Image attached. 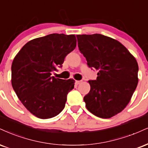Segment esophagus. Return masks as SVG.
<instances>
[{
	"label": "esophagus",
	"mask_w": 148,
	"mask_h": 148,
	"mask_svg": "<svg viewBox=\"0 0 148 148\" xmlns=\"http://www.w3.org/2000/svg\"><path fill=\"white\" fill-rule=\"evenodd\" d=\"M82 83V81H76V82H75V83L76 85H79L80 83Z\"/></svg>",
	"instance_id": "34e87169"
}]
</instances>
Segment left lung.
<instances>
[{
    "instance_id": "8db88e82",
    "label": "left lung",
    "mask_w": 148,
    "mask_h": 148,
    "mask_svg": "<svg viewBox=\"0 0 148 148\" xmlns=\"http://www.w3.org/2000/svg\"><path fill=\"white\" fill-rule=\"evenodd\" d=\"M79 50L90 67L98 71L97 80L89 81L90 91L83 98L90 112L109 119L124 110L138 84L136 58L120 42L94 34L76 36Z\"/></svg>"
}]
</instances>
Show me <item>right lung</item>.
<instances>
[{
  "instance_id": "right-lung-1",
  "label": "right lung",
  "mask_w": 148,
  "mask_h": 148,
  "mask_svg": "<svg viewBox=\"0 0 148 148\" xmlns=\"http://www.w3.org/2000/svg\"><path fill=\"white\" fill-rule=\"evenodd\" d=\"M76 46L75 35L51 34L27 42L14 57L12 85L21 102L35 116H56L65 108L74 80L51 76Z\"/></svg>"
}]
</instances>
